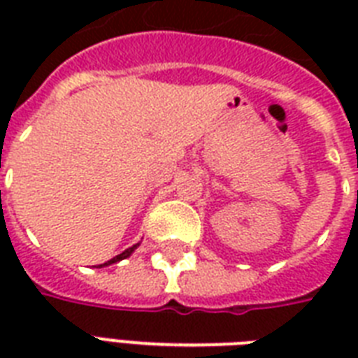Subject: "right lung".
<instances>
[{
  "instance_id": "obj_1",
  "label": "right lung",
  "mask_w": 358,
  "mask_h": 358,
  "mask_svg": "<svg viewBox=\"0 0 358 358\" xmlns=\"http://www.w3.org/2000/svg\"><path fill=\"white\" fill-rule=\"evenodd\" d=\"M137 247H139V243H135L134 247H129V249H126V250H124V252H120V255H117V256H115V258H111V260H109V262H106L103 266H111V264H117V262L124 260V258H128V256L131 255V252H134V250L137 249Z\"/></svg>"
}]
</instances>
